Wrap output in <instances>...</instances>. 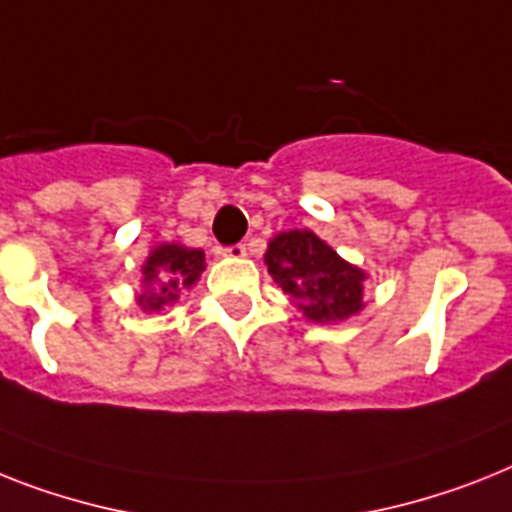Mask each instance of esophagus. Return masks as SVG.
Segmentation results:
<instances>
[{"mask_svg": "<svg viewBox=\"0 0 512 512\" xmlns=\"http://www.w3.org/2000/svg\"><path fill=\"white\" fill-rule=\"evenodd\" d=\"M222 253H225L227 259H243V256H246V246H243V243H235V246L222 248Z\"/></svg>", "mask_w": 512, "mask_h": 512, "instance_id": "esophagus-1", "label": "esophagus"}]
</instances>
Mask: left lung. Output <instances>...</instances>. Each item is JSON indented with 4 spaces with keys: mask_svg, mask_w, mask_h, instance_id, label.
<instances>
[{
    "mask_svg": "<svg viewBox=\"0 0 512 512\" xmlns=\"http://www.w3.org/2000/svg\"><path fill=\"white\" fill-rule=\"evenodd\" d=\"M272 280L308 322H342L363 308L366 274L348 264L311 230L280 232L264 253Z\"/></svg>",
    "mask_w": 512,
    "mask_h": 512,
    "instance_id": "left-lung-1",
    "label": "left lung"
}]
</instances>
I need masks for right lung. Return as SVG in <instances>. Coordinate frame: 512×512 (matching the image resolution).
<instances>
[{
    "mask_svg": "<svg viewBox=\"0 0 512 512\" xmlns=\"http://www.w3.org/2000/svg\"><path fill=\"white\" fill-rule=\"evenodd\" d=\"M206 269L201 248H185L180 243H162L149 253L143 264V293L138 306L151 311H164L177 303L185 287H193Z\"/></svg>",
    "mask_w": 512,
    "mask_h": 512,
    "instance_id": "add662e5",
    "label": "right lung"
}]
</instances>
